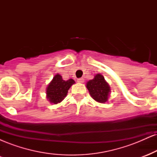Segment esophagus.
<instances>
[{"instance_id": "34e87169", "label": "esophagus", "mask_w": 157, "mask_h": 157, "mask_svg": "<svg viewBox=\"0 0 157 157\" xmlns=\"http://www.w3.org/2000/svg\"><path fill=\"white\" fill-rule=\"evenodd\" d=\"M77 82H80V83H82L84 82V79L83 78H79L77 79Z\"/></svg>"}]
</instances>
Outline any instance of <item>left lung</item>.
<instances>
[{
	"instance_id": "left-lung-1",
	"label": "left lung",
	"mask_w": 157,
	"mask_h": 157,
	"mask_svg": "<svg viewBox=\"0 0 157 157\" xmlns=\"http://www.w3.org/2000/svg\"><path fill=\"white\" fill-rule=\"evenodd\" d=\"M86 87L91 96L96 101L104 103L108 100L111 89L101 75L98 74L93 80H89L86 84Z\"/></svg>"
}]
</instances>
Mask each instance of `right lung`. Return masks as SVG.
Wrapping results in <instances>:
<instances>
[{"label": "right lung", "instance_id": "add662e5", "mask_svg": "<svg viewBox=\"0 0 157 157\" xmlns=\"http://www.w3.org/2000/svg\"><path fill=\"white\" fill-rule=\"evenodd\" d=\"M75 83V80L69 79L63 80L60 75H56L53 77V80L48 84L46 89L47 98L52 103L57 104L60 102L67 95L68 89L71 85Z\"/></svg>", "mask_w": 157, "mask_h": 157}]
</instances>
